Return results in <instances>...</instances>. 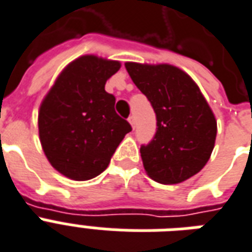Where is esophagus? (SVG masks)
<instances>
[{
	"label": "esophagus",
	"mask_w": 252,
	"mask_h": 252,
	"mask_svg": "<svg viewBox=\"0 0 252 252\" xmlns=\"http://www.w3.org/2000/svg\"><path fill=\"white\" fill-rule=\"evenodd\" d=\"M128 124L131 125L132 127H134V126H135V117H134V116L128 117Z\"/></svg>",
	"instance_id": "34e87169"
}]
</instances>
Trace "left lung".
Segmentation results:
<instances>
[{"instance_id": "left-lung-1", "label": "left lung", "mask_w": 252, "mask_h": 252, "mask_svg": "<svg viewBox=\"0 0 252 252\" xmlns=\"http://www.w3.org/2000/svg\"><path fill=\"white\" fill-rule=\"evenodd\" d=\"M126 71L157 113V134L140 147L144 171L161 184H179L205 167L217 121L200 88L172 64L126 62Z\"/></svg>"}]
</instances>
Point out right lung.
Wrapping results in <instances>:
<instances>
[{"mask_svg": "<svg viewBox=\"0 0 252 252\" xmlns=\"http://www.w3.org/2000/svg\"><path fill=\"white\" fill-rule=\"evenodd\" d=\"M121 62L83 55L67 64L40 102L39 139L50 164L75 181L104 172L110 158L131 131L114 110L116 98L105 84Z\"/></svg>", "mask_w": 252, "mask_h": 252, "instance_id": "obj_1", "label": "right lung"}]
</instances>
